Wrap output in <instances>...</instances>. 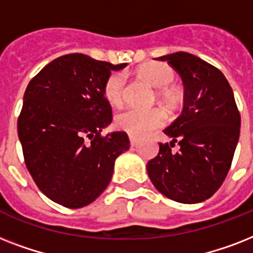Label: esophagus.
<instances>
[{
  "label": "esophagus",
  "mask_w": 253,
  "mask_h": 253,
  "mask_svg": "<svg viewBox=\"0 0 253 253\" xmlns=\"http://www.w3.org/2000/svg\"><path fill=\"white\" fill-rule=\"evenodd\" d=\"M130 144L132 147H135L138 144V139L135 138V136H132V135H130Z\"/></svg>",
  "instance_id": "obj_1"
}]
</instances>
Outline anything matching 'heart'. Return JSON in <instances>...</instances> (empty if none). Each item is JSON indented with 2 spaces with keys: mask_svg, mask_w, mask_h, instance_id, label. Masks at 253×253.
I'll list each match as a JSON object with an SVG mask.
<instances>
[{
  "mask_svg": "<svg viewBox=\"0 0 253 253\" xmlns=\"http://www.w3.org/2000/svg\"><path fill=\"white\" fill-rule=\"evenodd\" d=\"M139 76L158 87L156 98L167 109L172 110L178 106L181 101V91L173 83L176 81V71L166 63H148L140 67ZM126 94V77L122 72H113L107 77L103 85V95L111 106H121ZM166 122V114L163 110L155 107L150 110L140 109H126L119 113L115 118V123L121 130L126 131L132 136H144L155 128L162 127Z\"/></svg>",
  "mask_w": 253,
  "mask_h": 253,
  "instance_id": "obj_1",
  "label": "heart"
}]
</instances>
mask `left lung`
Returning <instances> with one entry per match:
<instances>
[{
  "instance_id": "left-lung-1",
  "label": "left lung",
  "mask_w": 253,
  "mask_h": 253,
  "mask_svg": "<svg viewBox=\"0 0 253 253\" xmlns=\"http://www.w3.org/2000/svg\"><path fill=\"white\" fill-rule=\"evenodd\" d=\"M168 61L184 83V109L164 130L172 139L160 143L148 162L152 184L180 204L204 202L220 188L239 140L240 114L227 79L214 65L188 52L158 57ZM174 142L180 148L171 152Z\"/></svg>"
}]
</instances>
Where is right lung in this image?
<instances>
[{
	"mask_svg": "<svg viewBox=\"0 0 253 253\" xmlns=\"http://www.w3.org/2000/svg\"><path fill=\"white\" fill-rule=\"evenodd\" d=\"M126 65L69 53L26 87L18 118L26 167L39 190L61 206L80 209L98 198L115 159L130 148L123 131L101 135L113 119L103 85L111 71Z\"/></svg>",
	"mask_w": 253,
	"mask_h": 253,
	"instance_id": "1",
	"label": "right lung"
}]
</instances>
